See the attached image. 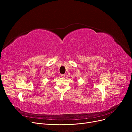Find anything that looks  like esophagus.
I'll return each instance as SVG.
<instances>
[{
	"instance_id": "1",
	"label": "esophagus",
	"mask_w": 132,
	"mask_h": 132,
	"mask_svg": "<svg viewBox=\"0 0 132 132\" xmlns=\"http://www.w3.org/2000/svg\"><path fill=\"white\" fill-rule=\"evenodd\" d=\"M61 77H62V78H64V77H65V75H64V74H61Z\"/></svg>"
}]
</instances>
